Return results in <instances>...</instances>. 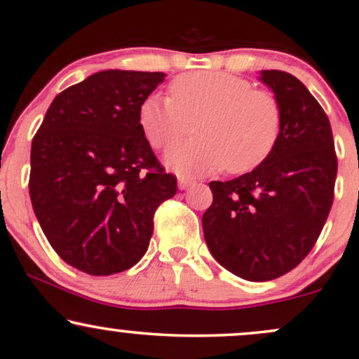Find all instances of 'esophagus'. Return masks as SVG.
Wrapping results in <instances>:
<instances>
[{
    "instance_id": "1",
    "label": "esophagus",
    "mask_w": 359,
    "mask_h": 359,
    "mask_svg": "<svg viewBox=\"0 0 359 359\" xmlns=\"http://www.w3.org/2000/svg\"><path fill=\"white\" fill-rule=\"evenodd\" d=\"M194 184H195V180L189 179V177H179V180H177V185H179L180 190H187L189 187H191Z\"/></svg>"
}]
</instances>
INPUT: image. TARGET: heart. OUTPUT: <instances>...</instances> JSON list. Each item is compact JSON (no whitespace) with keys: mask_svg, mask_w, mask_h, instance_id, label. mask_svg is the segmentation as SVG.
I'll use <instances>...</instances> for the list:
<instances>
[{"mask_svg":"<svg viewBox=\"0 0 359 359\" xmlns=\"http://www.w3.org/2000/svg\"><path fill=\"white\" fill-rule=\"evenodd\" d=\"M170 97L143 100L138 120L154 149H168L195 130L198 138L177 144L165 164L180 175H205L226 168L245 174L273 153L281 138L283 109L269 90L221 72L185 73L170 83Z\"/></svg>","mask_w":359,"mask_h":359,"instance_id":"b5f03b06","label":"heart"}]
</instances>
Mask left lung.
<instances>
[{"mask_svg":"<svg viewBox=\"0 0 359 359\" xmlns=\"http://www.w3.org/2000/svg\"><path fill=\"white\" fill-rule=\"evenodd\" d=\"M283 109V131L269 159L228 182H210L206 245L219 265L249 281L287 273L314 247L333 201L337 156L329 117L299 79L262 69Z\"/></svg>","mask_w":359,"mask_h":359,"instance_id":"1","label":"left lung"}]
</instances>
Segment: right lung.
Instances as JSON below:
<instances>
[{
    "mask_svg": "<svg viewBox=\"0 0 359 359\" xmlns=\"http://www.w3.org/2000/svg\"><path fill=\"white\" fill-rule=\"evenodd\" d=\"M164 78L123 69L90 74L53 99L32 140L34 213L53 250L88 275L138 264L156 210L177 191L138 120Z\"/></svg>",
    "mask_w": 359,
    "mask_h": 359,
    "instance_id": "add662e5",
    "label": "right lung"
}]
</instances>
